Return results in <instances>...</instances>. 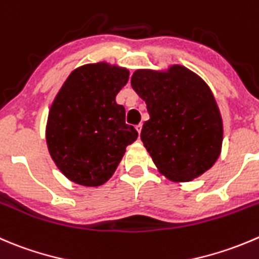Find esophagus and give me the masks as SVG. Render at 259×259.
Wrapping results in <instances>:
<instances>
[{
    "label": "esophagus",
    "instance_id": "1",
    "mask_svg": "<svg viewBox=\"0 0 259 259\" xmlns=\"http://www.w3.org/2000/svg\"><path fill=\"white\" fill-rule=\"evenodd\" d=\"M135 129H137V132H138V134H140V132H142V124H139V125H137V126H135Z\"/></svg>",
    "mask_w": 259,
    "mask_h": 259
}]
</instances>
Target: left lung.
Instances as JSON below:
<instances>
[{"label":"left lung","mask_w":259,"mask_h":259,"mask_svg":"<svg viewBox=\"0 0 259 259\" xmlns=\"http://www.w3.org/2000/svg\"><path fill=\"white\" fill-rule=\"evenodd\" d=\"M132 87L147 104L140 138L158 170L188 182L214 165L222 152L223 119L206 82L183 66L138 69Z\"/></svg>","instance_id":"1"}]
</instances>
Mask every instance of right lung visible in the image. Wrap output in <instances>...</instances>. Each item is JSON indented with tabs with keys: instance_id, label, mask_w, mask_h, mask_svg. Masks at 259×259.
I'll use <instances>...</instances> for the list:
<instances>
[{
	"instance_id": "obj_1",
	"label": "right lung",
	"mask_w": 259,
	"mask_h": 259,
	"mask_svg": "<svg viewBox=\"0 0 259 259\" xmlns=\"http://www.w3.org/2000/svg\"><path fill=\"white\" fill-rule=\"evenodd\" d=\"M129 71L106 62L74 69L55 96L47 121L48 150L60 172L77 185L97 187L111 178L138 132L125 124L116 95Z\"/></svg>"
}]
</instances>
